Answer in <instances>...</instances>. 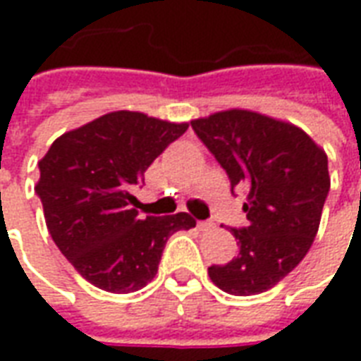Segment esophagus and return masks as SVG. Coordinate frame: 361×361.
<instances>
[{"label": "esophagus", "instance_id": "1", "mask_svg": "<svg viewBox=\"0 0 361 361\" xmlns=\"http://www.w3.org/2000/svg\"><path fill=\"white\" fill-rule=\"evenodd\" d=\"M197 228L199 230H211V228H214V222H211V220H199Z\"/></svg>", "mask_w": 361, "mask_h": 361}]
</instances>
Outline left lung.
Wrapping results in <instances>:
<instances>
[{
    "instance_id": "1",
    "label": "left lung",
    "mask_w": 361,
    "mask_h": 361,
    "mask_svg": "<svg viewBox=\"0 0 361 361\" xmlns=\"http://www.w3.org/2000/svg\"><path fill=\"white\" fill-rule=\"evenodd\" d=\"M191 127L232 189L242 185L247 195L250 224L232 228L240 253L209 267V276L232 295L267 292L294 271L317 235L331 188L325 150L294 123L240 108L193 119Z\"/></svg>"
}]
</instances>
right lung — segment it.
<instances>
[{
    "label": "right lung",
    "instance_id": "right-lung-1",
    "mask_svg": "<svg viewBox=\"0 0 361 361\" xmlns=\"http://www.w3.org/2000/svg\"><path fill=\"white\" fill-rule=\"evenodd\" d=\"M188 127L142 111H110L58 137L38 162L36 193L51 240L96 288H145L168 238L195 226L188 212L142 219L133 195L154 158Z\"/></svg>",
    "mask_w": 361,
    "mask_h": 361
}]
</instances>
